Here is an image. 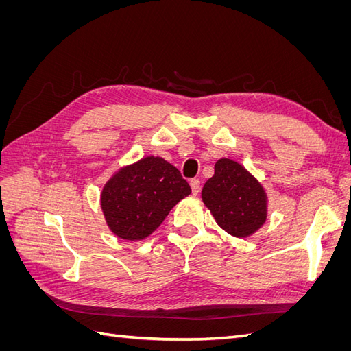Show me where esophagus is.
Returning a JSON list of instances; mask_svg holds the SVG:
<instances>
[{
  "instance_id": "obj_1",
  "label": "esophagus",
  "mask_w": 351,
  "mask_h": 351,
  "mask_svg": "<svg viewBox=\"0 0 351 351\" xmlns=\"http://www.w3.org/2000/svg\"><path fill=\"white\" fill-rule=\"evenodd\" d=\"M190 187H192V193L196 196L200 192V182H199V180L197 178L192 180V182H190Z\"/></svg>"
}]
</instances>
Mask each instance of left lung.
<instances>
[{
    "instance_id": "obj_1",
    "label": "left lung",
    "mask_w": 351,
    "mask_h": 351,
    "mask_svg": "<svg viewBox=\"0 0 351 351\" xmlns=\"http://www.w3.org/2000/svg\"><path fill=\"white\" fill-rule=\"evenodd\" d=\"M202 202L232 237H250L267 222V190L249 169L230 158L215 162L214 176L202 189Z\"/></svg>"
}]
</instances>
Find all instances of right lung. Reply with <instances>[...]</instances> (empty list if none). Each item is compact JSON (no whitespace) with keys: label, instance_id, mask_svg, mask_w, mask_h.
I'll return each mask as SVG.
<instances>
[{"label":"right lung","instance_id":"right-lung-1","mask_svg":"<svg viewBox=\"0 0 351 351\" xmlns=\"http://www.w3.org/2000/svg\"><path fill=\"white\" fill-rule=\"evenodd\" d=\"M192 190L178 169L161 156H145L117 169L101 190V209L114 236L139 241L162 224Z\"/></svg>","mask_w":351,"mask_h":351}]
</instances>
